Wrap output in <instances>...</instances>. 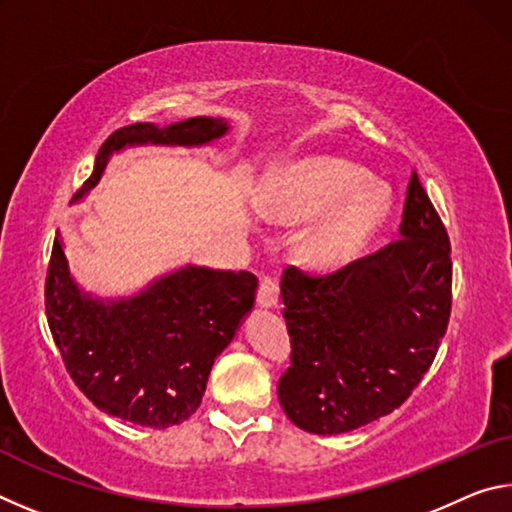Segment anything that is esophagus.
I'll list each match as a JSON object with an SVG mask.
<instances>
[{"mask_svg":"<svg viewBox=\"0 0 512 512\" xmlns=\"http://www.w3.org/2000/svg\"><path fill=\"white\" fill-rule=\"evenodd\" d=\"M277 300H280V284H277L275 277L264 275L262 282H259L257 302L268 309V307H277Z\"/></svg>","mask_w":512,"mask_h":512,"instance_id":"esophagus-1","label":"esophagus"}]
</instances>
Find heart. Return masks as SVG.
Masks as SVG:
<instances>
[{
    "label": "heart",
    "mask_w": 512,
    "mask_h": 512,
    "mask_svg": "<svg viewBox=\"0 0 512 512\" xmlns=\"http://www.w3.org/2000/svg\"><path fill=\"white\" fill-rule=\"evenodd\" d=\"M363 171L334 158H318L300 164L291 183L289 212L311 216L341 198V205L309 239V253L323 264L341 262L366 239L386 212V194L379 187L361 183Z\"/></svg>",
    "instance_id": "b5f03b06"
}]
</instances>
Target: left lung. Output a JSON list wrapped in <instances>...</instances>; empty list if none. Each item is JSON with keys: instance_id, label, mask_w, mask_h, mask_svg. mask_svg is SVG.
I'll list each match as a JSON object with an SVG mask.
<instances>
[{"instance_id": "left-lung-1", "label": "left lung", "mask_w": 512, "mask_h": 512, "mask_svg": "<svg viewBox=\"0 0 512 512\" xmlns=\"http://www.w3.org/2000/svg\"><path fill=\"white\" fill-rule=\"evenodd\" d=\"M282 302L291 366L277 397L296 427L345 433L409 400L452 314V246L418 173L400 237L325 275L289 266Z\"/></svg>"}]
</instances>
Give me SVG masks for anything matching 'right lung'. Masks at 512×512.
Segmentation results:
<instances>
[{"mask_svg":"<svg viewBox=\"0 0 512 512\" xmlns=\"http://www.w3.org/2000/svg\"><path fill=\"white\" fill-rule=\"evenodd\" d=\"M228 133V121L192 117L158 128L133 124L101 144L79 201L99 183L112 153L126 146H201ZM257 277L248 271L185 266L133 298H92L72 280L56 239L45 282L51 336L81 393L101 409L140 427L185 422L203 400L214 359L235 339L255 302Z\"/></svg>","mask_w":512,"mask_h":512,"instance_id":"add662e5","label":"right lung"}]
</instances>
